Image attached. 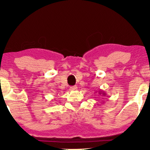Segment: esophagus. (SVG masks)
<instances>
[{
  "instance_id": "esophagus-1",
  "label": "esophagus",
  "mask_w": 150,
  "mask_h": 150,
  "mask_svg": "<svg viewBox=\"0 0 150 150\" xmlns=\"http://www.w3.org/2000/svg\"><path fill=\"white\" fill-rule=\"evenodd\" d=\"M77 89V86H72V87H70V90L71 91H76Z\"/></svg>"
}]
</instances>
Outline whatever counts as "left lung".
<instances>
[{
    "label": "left lung",
    "instance_id": "left-lung-1",
    "mask_svg": "<svg viewBox=\"0 0 150 150\" xmlns=\"http://www.w3.org/2000/svg\"><path fill=\"white\" fill-rule=\"evenodd\" d=\"M98 94H99L100 95H101V96H103V97H104V96H105L106 95V94L105 93V92H104V91H98Z\"/></svg>",
    "mask_w": 150,
    "mask_h": 150
}]
</instances>
